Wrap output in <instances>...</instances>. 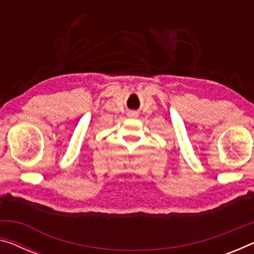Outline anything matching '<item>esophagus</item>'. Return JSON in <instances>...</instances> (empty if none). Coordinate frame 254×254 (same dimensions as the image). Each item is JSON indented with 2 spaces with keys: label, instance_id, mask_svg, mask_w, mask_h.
I'll return each instance as SVG.
<instances>
[{
  "label": "esophagus",
  "instance_id": "esophagus-1",
  "mask_svg": "<svg viewBox=\"0 0 254 254\" xmlns=\"http://www.w3.org/2000/svg\"><path fill=\"white\" fill-rule=\"evenodd\" d=\"M137 116H138V114H137V112H135V111H131V112H129V114H128V117H130V118H136Z\"/></svg>",
  "mask_w": 254,
  "mask_h": 254
}]
</instances>
